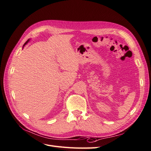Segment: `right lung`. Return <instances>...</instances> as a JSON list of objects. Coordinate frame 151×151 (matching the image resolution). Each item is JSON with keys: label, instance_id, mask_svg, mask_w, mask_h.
Masks as SVG:
<instances>
[{"label": "right lung", "instance_id": "add662e5", "mask_svg": "<svg viewBox=\"0 0 151 151\" xmlns=\"http://www.w3.org/2000/svg\"><path fill=\"white\" fill-rule=\"evenodd\" d=\"M29 40H30V39H28V40H27V42H26V43H25L24 44V45H23V47H22V49H23V48H24V47L25 46V45H26L27 43H28V42H29Z\"/></svg>", "mask_w": 151, "mask_h": 151}]
</instances>
